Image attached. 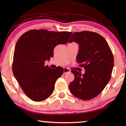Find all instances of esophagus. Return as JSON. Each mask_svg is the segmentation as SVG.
<instances>
[{"mask_svg":"<svg viewBox=\"0 0 126 126\" xmlns=\"http://www.w3.org/2000/svg\"><path fill=\"white\" fill-rule=\"evenodd\" d=\"M68 72H71V71H70V69H68V68H64V72H63L64 74H65V73H68Z\"/></svg>","mask_w":126,"mask_h":126,"instance_id":"obj_1","label":"esophagus"}]
</instances>
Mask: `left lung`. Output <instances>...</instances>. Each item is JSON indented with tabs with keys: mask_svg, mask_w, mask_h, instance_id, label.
Segmentation results:
<instances>
[{
	"mask_svg": "<svg viewBox=\"0 0 126 126\" xmlns=\"http://www.w3.org/2000/svg\"><path fill=\"white\" fill-rule=\"evenodd\" d=\"M79 45L77 62L86 71L83 74L71 71L74 79L69 84V90L79 99L90 100L99 94L110 81L113 56L105 39L97 33L75 32L69 40Z\"/></svg>",
	"mask_w": 126,
	"mask_h": 126,
	"instance_id": "obj_1",
	"label": "left lung"
}]
</instances>
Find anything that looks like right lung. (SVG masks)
Segmentation results:
<instances>
[{"label":"right lung","instance_id":"1","mask_svg":"<svg viewBox=\"0 0 126 126\" xmlns=\"http://www.w3.org/2000/svg\"><path fill=\"white\" fill-rule=\"evenodd\" d=\"M72 34L69 32L31 30L19 38L15 47L13 72L24 92L30 99L40 102L53 92L54 84L64 69L44 65L58 44H65Z\"/></svg>","mask_w":126,"mask_h":126}]
</instances>
